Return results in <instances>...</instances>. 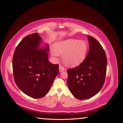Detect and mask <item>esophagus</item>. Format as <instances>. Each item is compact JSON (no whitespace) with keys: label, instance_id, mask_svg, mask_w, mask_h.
<instances>
[{"label":"esophagus","instance_id":"34e87169","mask_svg":"<svg viewBox=\"0 0 123 123\" xmlns=\"http://www.w3.org/2000/svg\"><path fill=\"white\" fill-rule=\"evenodd\" d=\"M65 69L64 68V67H63L62 66H59V72H62V71H65Z\"/></svg>","mask_w":123,"mask_h":123}]
</instances>
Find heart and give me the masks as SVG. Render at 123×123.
Here are the masks:
<instances>
[{
    "label": "heart",
    "instance_id": "b5f03b06",
    "mask_svg": "<svg viewBox=\"0 0 123 123\" xmlns=\"http://www.w3.org/2000/svg\"><path fill=\"white\" fill-rule=\"evenodd\" d=\"M88 49V44L85 41L69 39L55 43L51 54L54 59L62 54V60L66 65L75 67L85 60Z\"/></svg>",
    "mask_w": 123,
    "mask_h": 123
}]
</instances>
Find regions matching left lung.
Here are the masks:
<instances>
[{
    "label": "left lung",
    "mask_w": 123,
    "mask_h": 123,
    "mask_svg": "<svg viewBox=\"0 0 123 123\" xmlns=\"http://www.w3.org/2000/svg\"><path fill=\"white\" fill-rule=\"evenodd\" d=\"M88 55L83 62L74 69L67 70V85L74 96L82 100L91 98L102 88L106 74L107 61L101 44L91 36Z\"/></svg>",
    "instance_id": "1"
}]
</instances>
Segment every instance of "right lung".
Masks as SVG:
<instances>
[{
	"label": "right lung",
	"mask_w": 123,
	"mask_h": 123,
	"mask_svg": "<svg viewBox=\"0 0 123 123\" xmlns=\"http://www.w3.org/2000/svg\"><path fill=\"white\" fill-rule=\"evenodd\" d=\"M38 33L25 36L18 44L13 57L15 82L21 91L34 98L49 91L59 73L58 65L48 60L49 44L43 43Z\"/></svg>",
	"instance_id": "obj_1"
}]
</instances>
